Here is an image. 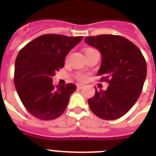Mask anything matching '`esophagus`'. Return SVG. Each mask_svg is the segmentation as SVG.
<instances>
[{
	"instance_id": "34e87169",
	"label": "esophagus",
	"mask_w": 156,
	"mask_h": 156,
	"mask_svg": "<svg viewBox=\"0 0 156 156\" xmlns=\"http://www.w3.org/2000/svg\"><path fill=\"white\" fill-rule=\"evenodd\" d=\"M77 87H78V89H82V88L84 87V85L81 84V83H77Z\"/></svg>"
}]
</instances>
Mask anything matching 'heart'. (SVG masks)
Instances as JSON below:
<instances>
[{
  "label": "heart",
  "instance_id": "b5f03b06",
  "mask_svg": "<svg viewBox=\"0 0 156 156\" xmlns=\"http://www.w3.org/2000/svg\"><path fill=\"white\" fill-rule=\"evenodd\" d=\"M90 49H92V48H87V49H86V51H87V50H90ZM85 51V52H86ZM78 78L79 80L81 81H83L86 79V76L83 75V74H78Z\"/></svg>",
  "mask_w": 156,
  "mask_h": 156
}]
</instances>
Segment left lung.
I'll return each instance as SVG.
<instances>
[{
	"mask_svg": "<svg viewBox=\"0 0 156 156\" xmlns=\"http://www.w3.org/2000/svg\"><path fill=\"white\" fill-rule=\"evenodd\" d=\"M85 42L101 53L98 74L109 84L88 100L90 110L104 120L120 118L140 96L147 77L145 58L135 44L119 35L88 36Z\"/></svg>",
	"mask_w": 156,
	"mask_h": 156,
	"instance_id": "1",
	"label": "left lung"
}]
</instances>
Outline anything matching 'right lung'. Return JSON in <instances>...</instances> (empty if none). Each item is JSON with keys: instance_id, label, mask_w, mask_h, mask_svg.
Wrapping results in <instances>:
<instances>
[{"instance_id": "right-lung-1", "label": "right lung", "mask_w": 156, "mask_h": 156, "mask_svg": "<svg viewBox=\"0 0 156 156\" xmlns=\"http://www.w3.org/2000/svg\"><path fill=\"white\" fill-rule=\"evenodd\" d=\"M83 39L61 35L35 38L19 51L15 61L14 85L29 112L44 121L57 118L66 110L75 84H52V77L63 68L66 56Z\"/></svg>"}]
</instances>
